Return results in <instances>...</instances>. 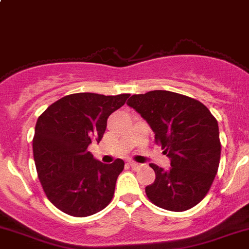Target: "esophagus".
I'll return each mask as SVG.
<instances>
[{"label": "esophagus", "mask_w": 249, "mask_h": 249, "mask_svg": "<svg viewBox=\"0 0 249 249\" xmlns=\"http://www.w3.org/2000/svg\"><path fill=\"white\" fill-rule=\"evenodd\" d=\"M128 165H129V166H131L133 170H138L139 167L142 166L141 164H138V162H134V161H129Z\"/></svg>", "instance_id": "obj_1"}]
</instances>
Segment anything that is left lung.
Returning a JSON list of instances; mask_svg holds the SVG:
<instances>
[{
  "label": "left lung",
  "instance_id": "8db88e82",
  "mask_svg": "<svg viewBox=\"0 0 249 249\" xmlns=\"http://www.w3.org/2000/svg\"><path fill=\"white\" fill-rule=\"evenodd\" d=\"M127 105L149 123L156 144L171 160L169 170L150 165L155 181L145 187L149 200L171 212L197 205L209 192L219 169L217 121L200 101L167 90L136 94Z\"/></svg>",
  "mask_w": 249,
  "mask_h": 249
}]
</instances>
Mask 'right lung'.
<instances>
[{"label":"right lung","mask_w":249,"mask_h":249,"mask_svg":"<svg viewBox=\"0 0 249 249\" xmlns=\"http://www.w3.org/2000/svg\"><path fill=\"white\" fill-rule=\"evenodd\" d=\"M129 94L77 93L50 105L35 126L33 153L46 197L61 212L89 216L111 202L124 162L98 161L88 146L99 142L107 118L124 105Z\"/></svg>","instance_id":"add662e5"}]
</instances>
